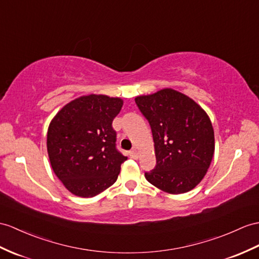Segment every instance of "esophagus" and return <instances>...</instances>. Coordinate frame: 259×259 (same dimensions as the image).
<instances>
[{"label": "esophagus", "instance_id": "esophagus-1", "mask_svg": "<svg viewBox=\"0 0 259 259\" xmlns=\"http://www.w3.org/2000/svg\"><path fill=\"white\" fill-rule=\"evenodd\" d=\"M130 156H131L133 159H137V158H138V153L136 151V149H132V150L130 151Z\"/></svg>", "mask_w": 259, "mask_h": 259}]
</instances>
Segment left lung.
<instances>
[{"instance_id":"8db88e82","label":"left lung","mask_w":259,"mask_h":259,"mask_svg":"<svg viewBox=\"0 0 259 259\" xmlns=\"http://www.w3.org/2000/svg\"><path fill=\"white\" fill-rule=\"evenodd\" d=\"M153 133L156 166L145 177L160 190L180 194L203 179L214 154L209 116L192 99L172 89L135 99Z\"/></svg>"}]
</instances>
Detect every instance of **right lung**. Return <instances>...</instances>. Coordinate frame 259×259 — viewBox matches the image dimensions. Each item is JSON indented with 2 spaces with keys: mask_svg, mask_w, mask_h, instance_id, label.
I'll use <instances>...</instances> for the list:
<instances>
[{
  "mask_svg": "<svg viewBox=\"0 0 259 259\" xmlns=\"http://www.w3.org/2000/svg\"><path fill=\"white\" fill-rule=\"evenodd\" d=\"M123 100L106 96L80 97L54 117L47 150L57 177L71 193L91 198L111 187L127 159L116 148L112 122Z\"/></svg>",
  "mask_w": 259,
  "mask_h": 259,
  "instance_id": "obj_1",
  "label": "right lung"
}]
</instances>
